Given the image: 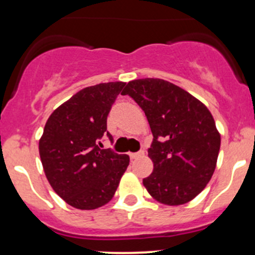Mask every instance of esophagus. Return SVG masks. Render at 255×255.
<instances>
[{"label":"esophagus","mask_w":255,"mask_h":255,"mask_svg":"<svg viewBox=\"0 0 255 255\" xmlns=\"http://www.w3.org/2000/svg\"><path fill=\"white\" fill-rule=\"evenodd\" d=\"M130 156L131 159H135V158H138V157L143 156V151H138V152H132V153L128 154Z\"/></svg>","instance_id":"1"}]
</instances>
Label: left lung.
Here are the masks:
<instances>
[{"mask_svg":"<svg viewBox=\"0 0 255 255\" xmlns=\"http://www.w3.org/2000/svg\"><path fill=\"white\" fill-rule=\"evenodd\" d=\"M123 96L145 112L153 140L148 156L153 172L142 180L159 203L182 205L204 190L214 174L221 137L209 109L168 81H131Z\"/></svg>","mask_w":255,"mask_h":255,"instance_id":"obj_1","label":"left lung"}]
</instances>
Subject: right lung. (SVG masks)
<instances>
[{
	"label": "right lung",
	"instance_id": "right-lung-1",
	"mask_svg": "<svg viewBox=\"0 0 255 255\" xmlns=\"http://www.w3.org/2000/svg\"><path fill=\"white\" fill-rule=\"evenodd\" d=\"M124 82L83 88L54 110L39 141L44 172L55 193L71 206L93 210L112 200L128 166V154L102 149L107 118Z\"/></svg>",
	"mask_w": 255,
	"mask_h": 255
}]
</instances>
